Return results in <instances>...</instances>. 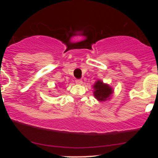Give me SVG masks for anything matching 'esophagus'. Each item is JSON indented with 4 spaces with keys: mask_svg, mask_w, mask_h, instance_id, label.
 I'll return each instance as SVG.
<instances>
[{
    "mask_svg": "<svg viewBox=\"0 0 158 158\" xmlns=\"http://www.w3.org/2000/svg\"><path fill=\"white\" fill-rule=\"evenodd\" d=\"M76 83H77V85H81L82 84V80H81V79H77V80H76Z\"/></svg>",
    "mask_w": 158,
    "mask_h": 158,
    "instance_id": "1",
    "label": "esophagus"
}]
</instances>
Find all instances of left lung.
Instances as JSON below:
<instances>
[{
    "instance_id": "obj_1",
    "label": "left lung",
    "mask_w": 158,
    "mask_h": 158,
    "mask_svg": "<svg viewBox=\"0 0 158 158\" xmlns=\"http://www.w3.org/2000/svg\"><path fill=\"white\" fill-rule=\"evenodd\" d=\"M92 88H94L93 93L94 97L100 102L109 100L114 94L112 87L107 83H104L100 79L96 81Z\"/></svg>"
}]
</instances>
